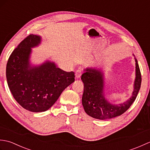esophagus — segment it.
Listing matches in <instances>:
<instances>
[{"instance_id":"esophagus-1","label":"esophagus","mask_w":150,"mask_h":150,"mask_svg":"<svg viewBox=\"0 0 150 150\" xmlns=\"http://www.w3.org/2000/svg\"><path fill=\"white\" fill-rule=\"evenodd\" d=\"M82 69H77V70H76V71H75V77H76V78H80V77L81 76V75H82Z\"/></svg>"}]
</instances>
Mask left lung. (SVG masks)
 <instances>
[{"instance_id":"8db88e82","label":"left lung","mask_w":150,"mask_h":150,"mask_svg":"<svg viewBox=\"0 0 150 150\" xmlns=\"http://www.w3.org/2000/svg\"><path fill=\"white\" fill-rule=\"evenodd\" d=\"M136 62V79L132 97L126 103L113 105L105 99L103 93V78L100 71L95 69H86L81 76L84 83L82 106L88 115L97 119L105 120L121 115L128 110L136 99L141 85V73Z\"/></svg>"}]
</instances>
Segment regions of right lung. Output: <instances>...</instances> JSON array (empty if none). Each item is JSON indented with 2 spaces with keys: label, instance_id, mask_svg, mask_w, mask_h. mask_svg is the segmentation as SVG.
I'll return each mask as SVG.
<instances>
[{
  "label": "right lung",
  "instance_id": "add662e5",
  "mask_svg": "<svg viewBox=\"0 0 150 150\" xmlns=\"http://www.w3.org/2000/svg\"><path fill=\"white\" fill-rule=\"evenodd\" d=\"M40 42L39 36L30 34L13 51L6 65V79L12 95L22 108L32 112L50 109L75 77L73 71H63L50 62L30 67L31 47Z\"/></svg>",
  "mask_w": 150,
  "mask_h": 150
}]
</instances>
